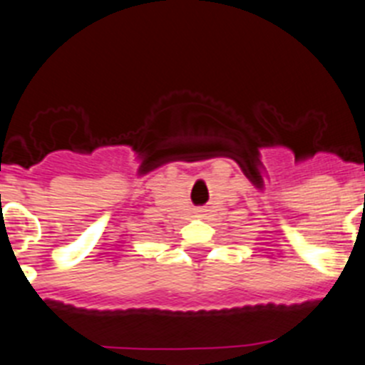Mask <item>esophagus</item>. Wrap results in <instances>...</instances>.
Returning a JSON list of instances; mask_svg holds the SVG:
<instances>
[{"mask_svg": "<svg viewBox=\"0 0 365 365\" xmlns=\"http://www.w3.org/2000/svg\"><path fill=\"white\" fill-rule=\"evenodd\" d=\"M197 214H202V210H197Z\"/></svg>", "mask_w": 365, "mask_h": 365, "instance_id": "esophagus-1", "label": "esophagus"}]
</instances>
